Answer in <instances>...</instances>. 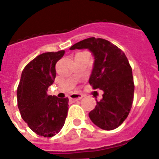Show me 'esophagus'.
Here are the masks:
<instances>
[{"mask_svg": "<svg viewBox=\"0 0 159 159\" xmlns=\"http://www.w3.org/2000/svg\"><path fill=\"white\" fill-rule=\"evenodd\" d=\"M83 98V95H80V94H73V95L70 96V99L73 101H76V100H80Z\"/></svg>", "mask_w": 159, "mask_h": 159, "instance_id": "34e87169", "label": "esophagus"}]
</instances>
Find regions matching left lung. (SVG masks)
Masks as SVG:
<instances>
[{
  "mask_svg": "<svg viewBox=\"0 0 159 159\" xmlns=\"http://www.w3.org/2000/svg\"><path fill=\"white\" fill-rule=\"evenodd\" d=\"M88 48L94 56L89 80L93 89L103 91V99L89 114L93 123L103 130L118 128L132 107L134 84L132 69L125 52L106 39L94 37L82 40L70 50Z\"/></svg>",
  "mask_w": 159,
  "mask_h": 159,
  "instance_id": "8db88e82",
  "label": "left lung"
}]
</instances>
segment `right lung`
<instances>
[{"mask_svg": "<svg viewBox=\"0 0 159 159\" xmlns=\"http://www.w3.org/2000/svg\"><path fill=\"white\" fill-rule=\"evenodd\" d=\"M64 50L45 52L26 65L17 89L20 114L31 131L50 138L58 134L65 124L69 99L48 94V88L56 78V64Z\"/></svg>", "mask_w": 159, "mask_h": 159, "instance_id": "obj_1", "label": "right lung"}]
</instances>
